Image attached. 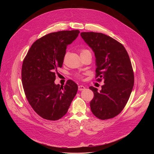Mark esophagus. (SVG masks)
Wrapping results in <instances>:
<instances>
[{
	"instance_id": "esophagus-1",
	"label": "esophagus",
	"mask_w": 154,
	"mask_h": 154,
	"mask_svg": "<svg viewBox=\"0 0 154 154\" xmlns=\"http://www.w3.org/2000/svg\"><path fill=\"white\" fill-rule=\"evenodd\" d=\"M78 89L79 91H82V90H84L85 89V87L83 85H79L78 86Z\"/></svg>"
}]
</instances>
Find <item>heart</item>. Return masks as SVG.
<instances>
[{
    "instance_id": "obj_1",
    "label": "heart",
    "mask_w": 154,
    "mask_h": 154,
    "mask_svg": "<svg viewBox=\"0 0 154 154\" xmlns=\"http://www.w3.org/2000/svg\"><path fill=\"white\" fill-rule=\"evenodd\" d=\"M88 51H87V50H82V52H81V53H83V52H88ZM78 76L79 77H80V75H78Z\"/></svg>"
}]
</instances>
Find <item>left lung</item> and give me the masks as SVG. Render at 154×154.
<instances>
[{
	"label": "left lung",
	"instance_id": "obj_1",
	"mask_svg": "<svg viewBox=\"0 0 154 154\" xmlns=\"http://www.w3.org/2000/svg\"><path fill=\"white\" fill-rule=\"evenodd\" d=\"M82 38L90 47L96 57L97 81L105 83L98 91L90 86L94 97L90 102L93 115L105 120L119 115L125 107L134 85L131 63L124 46L101 33L82 32Z\"/></svg>",
	"mask_w": 154,
	"mask_h": 154
}]
</instances>
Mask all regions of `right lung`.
<instances>
[{"label":"right lung","instance_id":"obj_1","mask_svg":"<svg viewBox=\"0 0 154 154\" xmlns=\"http://www.w3.org/2000/svg\"><path fill=\"white\" fill-rule=\"evenodd\" d=\"M80 31L51 33L36 40L30 48L22 66V83L26 97L41 118L57 121L64 116L77 94V85L68 80L64 86L56 85L55 73L61 68L66 49Z\"/></svg>","mask_w":154,"mask_h":154}]
</instances>
